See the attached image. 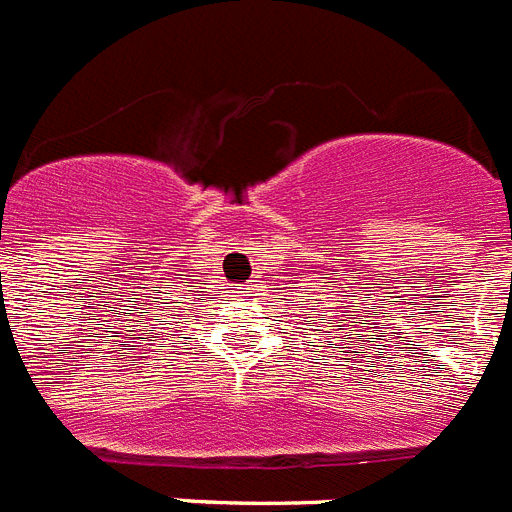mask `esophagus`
I'll return each mask as SVG.
<instances>
[{"instance_id": "obj_1", "label": "esophagus", "mask_w": 512, "mask_h": 512, "mask_svg": "<svg viewBox=\"0 0 512 512\" xmlns=\"http://www.w3.org/2000/svg\"><path fill=\"white\" fill-rule=\"evenodd\" d=\"M248 287H251V285H246V287H240V290H248Z\"/></svg>"}]
</instances>
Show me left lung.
Instances as JSON below:
<instances>
[{"mask_svg": "<svg viewBox=\"0 0 512 512\" xmlns=\"http://www.w3.org/2000/svg\"><path fill=\"white\" fill-rule=\"evenodd\" d=\"M310 310H313V308H310ZM321 321H323V318H321ZM316 331H321V329H316Z\"/></svg>", "mask_w": 512, "mask_h": 512, "instance_id": "left-lung-1", "label": "left lung"}]
</instances>
